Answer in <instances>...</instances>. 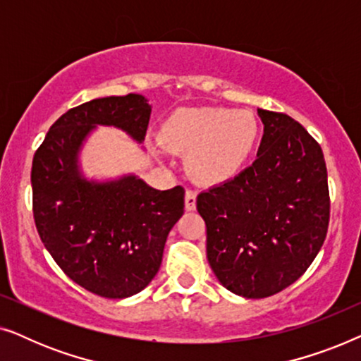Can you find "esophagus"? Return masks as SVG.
Listing matches in <instances>:
<instances>
[{
	"mask_svg": "<svg viewBox=\"0 0 361 361\" xmlns=\"http://www.w3.org/2000/svg\"><path fill=\"white\" fill-rule=\"evenodd\" d=\"M195 207H197V194L192 190H187L185 192V210L192 212V210H195Z\"/></svg>",
	"mask_w": 361,
	"mask_h": 361,
	"instance_id": "1",
	"label": "esophagus"
}]
</instances>
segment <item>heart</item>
I'll return each instance as SVG.
<instances>
[{
    "label": "heart",
    "instance_id": "1",
    "mask_svg": "<svg viewBox=\"0 0 361 361\" xmlns=\"http://www.w3.org/2000/svg\"><path fill=\"white\" fill-rule=\"evenodd\" d=\"M259 133L253 111L195 106L172 113L161 128L159 141L164 149L185 154V171L192 179L215 187L245 169Z\"/></svg>",
    "mask_w": 361,
    "mask_h": 361
}]
</instances>
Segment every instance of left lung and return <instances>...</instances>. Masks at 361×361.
I'll list each match as a JSON object with an SVG mask.
<instances>
[{"label":"left lung","instance_id":"8db88e82","mask_svg":"<svg viewBox=\"0 0 361 361\" xmlns=\"http://www.w3.org/2000/svg\"><path fill=\"white\" fill-rule=\"evenodd\" d=\"M258 157L233 180L197 197L207 225V259L236 295L263 299L305 273L329 226L324 152L298 121L259 110Z\"/></svg>","mask_w":361,"mask_h":361}]
</instances>
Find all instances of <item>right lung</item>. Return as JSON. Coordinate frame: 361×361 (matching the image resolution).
I'll use <instances>...</instances> for the list:
<instances>
[{
	"label": "right lung",
	"instance_id": "obj_1",
	"mask_svg": "<svg viewBox=\"0 0 361 361\" xmlns=\"http://www.w3.org/2000/svg\"><path fill=\"white\" fill-rule=\"evenodd\" d=\"M151 110L140 93L83 103L54 123L32 159V210L44 246L73 283L106 299L131 298L157 274L167 235L184 214V189L157 190L133 172L90 179L82 149L98 126L141 145Z\"/></svg>",
	"mask_w": 361,
	"mask_h": 361
}]
</instances>
